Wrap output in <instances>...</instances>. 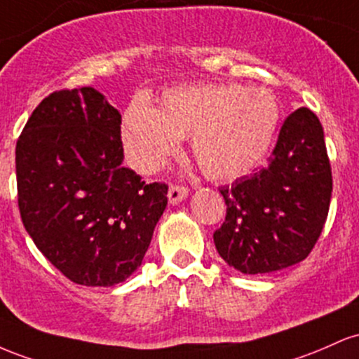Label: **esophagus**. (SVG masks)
<instances>
[{
	"instance_id": "1",
	"label": "esophagus",
	"mask_w": 359,
	"mask_h": 359,
	"mask_svg": "<svg viewBox=\"0 0 359 359\" xmlns=\"http://www.w3.org/2000/svg\"><path fill=\"white\" fill-rule=\"evenodd\" d=\"M188 196V188L181 187V184H171L168 191V198L171 205H178Z\"/></svg>"
}]
</instances>
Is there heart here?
<instances>
[{"label":"heart","instance_id":"1","mask_svg":"<svg viewBox=\"0 0 359 359\" xmlns=\"http://www.w3.org/2000/svg\"><path fill=\"white\" fill-rule=\"evenodd\" d=\"M280 107L264 88L201 84L161 96L156 110L130 103L123 114L122 142L130 164L152 175L191 137V152L207 178L244 176L263 161L275 139Z\"/></svg>","mask_w":359,"mask_h":359}]
</instances>
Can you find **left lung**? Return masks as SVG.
Wrapping results in <instances>:
<instances>
[{"label":"left lung","instance_id":"1","mask_svg":"<svg viewBox=\"0 0 359 359\" xmlns=\"http://www.w3.org/2000/svg\"><path fill=\"white\" fill-rule=\"evenodd\" d=\"M220 193L227 213L213 243L229 266L263 275L304 261L324 229L332 193L317 115L309 108L288 115L268 164Z\"/></svg>","mask_w":359,"mask_h":359}]
</instances>
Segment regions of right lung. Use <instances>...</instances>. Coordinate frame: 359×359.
Returning a JSON list of instances; mask_svg holds the SVG:
<instances>
[{
    "instance_id": "add662e5",
    "label": "right lung",
    "mask_w": 359,
    "mask_h": 359,
    "mask_svg": "<svg viewBox=\"0 0 359 359\" xmlns=\"http://www.w3.org/2000/svg\"><path fill=\"white\" fill-rule=\"evenodd\" d=\"M122 115L95 88L43 98L17 142L18 208L39 251L71 281L114 287L142 264L166 183L123 168Z\"/></svg>"
}]
</instances>
